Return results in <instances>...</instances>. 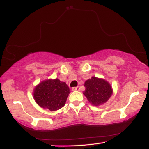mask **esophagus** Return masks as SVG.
Returning <instances> with one entry per match:
<instances>
[{
  "label": "esophagus",
  "instance_id": "obj_1",
  "mask_svg": "<svg viewBox=\"0 0 149 149\" xmlns=\"http://www.w3.org/2000/svg\"><path fill=\"white\" fill-rule=\"evenodd\" d=\"M71 90H72L73 91H76V90H79V88H78V87H75V88H73Z\"/></svg>",
  "mask_w": 149,
  "mask_h": 149
}]
</instances>
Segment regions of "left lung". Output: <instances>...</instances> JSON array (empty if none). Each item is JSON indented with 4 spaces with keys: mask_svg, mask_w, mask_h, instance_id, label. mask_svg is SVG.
I'll use <instances>...</instances> for the list:
<instances>
[{
    "mask_svg": "<svg viewBox=\"0 0 149 149\" xmlns=\"http://www.w3.org/2000/svg\"><path fill=\"white\" fill-rule=\"evenodd\" d=\"M84 86L85 90L83 95L88 102L95 107L105 104L113 94L111 85L103 78L92 76L85 82Z\"/></svg>",
    "mask_w": 149,
    "mask_h": 149,
    "instance_id": "left-lung-1",
    "label": "left lung"
}]
</instances>
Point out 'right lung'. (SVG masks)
I'll return each mask as SVG.
<instances>
[{"label": "right lung", "mask_w": 149, "mask_h": 149, "mask_svg": "<svg viewBox=\"0 0 149 149\" xmlns=\"http://www.w3.org/2000/svg\"><path fill=\"white\" fill-rule=\"evenodd\" d=\"M70 90L58 78L40 82L33 89V97L38 106L51 111L60 109L66 104Z\"/></svg>", "instance_id": "1"}]
</instances>
